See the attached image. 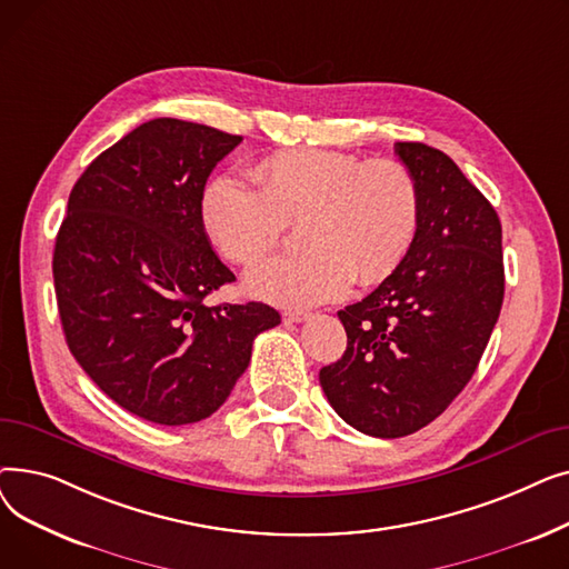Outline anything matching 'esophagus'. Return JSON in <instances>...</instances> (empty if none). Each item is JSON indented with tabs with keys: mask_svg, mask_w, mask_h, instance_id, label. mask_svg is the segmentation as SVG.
<instances>
[{
	"mask_svg": "<svg viewBox=\"0 0 569 569\" xmlns=\"http://www.w3.org/2000/svg\"><path fill=\"white\" fill-rule=\"evenodd\" d=\"M309 318H311L309 311H283V320L288 322H305Z\"/></svg>",
	"mask_w": 569,
	"mask_h": 569,
	"instance_id": "esophagus-1",
	"label": "esophagus"
}]
</instances>
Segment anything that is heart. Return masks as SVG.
<instances>
[{"instance_id":"obj_1","label":"heart","mask_w":569,"mask_h":569,"mask_svg":"<svg viewBox=\"0 0 569 569\" xmlns=\"http://www.w3.org/2000/svg\"><path fill=\"white\" fill-rule=\"evenodd\" d=\"M253 182L221 172L200 196L212 244L249 264L272 251L288 223H300L302 253L251 267L244 288L256 300L307 309L343 297L352 281L378 283L410 251L422 219L420 187L392 159L365 161L320 147H292L253 166Z\"/></svg>"}]
</instances>
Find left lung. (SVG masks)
Instances as JSON below:
<instances>
[{"label": "left lung", "mask_w": 569, "mask_h": 569, "mask_svg": "<svg viewBox=\"0 0 569 569\" xmlns=\"http://www.w3.org/2000/svg\"><path fill=\"white\" fill-rule=\"evenodd\" d=\"M420 187L422 219L401 264L339 311L348 346L320 369L327 401L357 431H420L472 378L505 295L502 228L459 166L425 142H397Z\"/></svg>", "instance_id": "8db88e82"}]
</instances>
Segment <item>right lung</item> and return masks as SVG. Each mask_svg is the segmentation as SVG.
Returning a JSON list of instances; mask_svg holds the SVG:
<instances>
[{
	"instance_id": "add662e5",
	"label": "right lung",
	"mask_w": 569,
	"mask_h": 569,
	"mask_svg": "<svg viewBox=\"0 0 569 569\" xmlns=\"http://www.w3.org/2000/svg\"><path fill=\"white\" fill-rule=\"evenodd\" d=\"M242 142L159 117L80 174L57 232L52 277L71 355L117 406L163 427L204 420L281 322L262 302L209 307L234 274L209 244L200 196Z\"/></svg>"
}]
</instances>
